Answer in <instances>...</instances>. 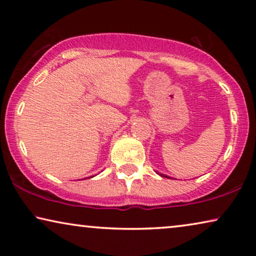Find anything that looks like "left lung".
<instances>
[{
    "mask_svg": "<svg viewBox=\"0 0 256 256\" xmlns=\"http://www.w3.org/2000/svg\"><path fill=\"white\" fill-rule=\"evenodd\" d=\"M156 174H160V177H163V178H171V177H169V176H166V174L158 172V171H156Z\"/></svg>",
    "mask_w": 256,
    "mask_h": 256,
    "instance_id": "obj_1",
    "label": "left lung"
}]
</instances>
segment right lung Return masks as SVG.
<instances>
[{
  "mask_svg": "<svg viewBox=\"0 0 256 256\" xmlns=\"http://www.w3.org/2000/svg\"><path fill=\"white\" fill-rule=\"evenodd\" d=\"M88 178H90V177H88Z\"/></svg>",
  "mask_w": 256,
  "mask_h": 256,
  "instance_id": "right-lung-1",
  "label": "right lung"
}]
</instances>
